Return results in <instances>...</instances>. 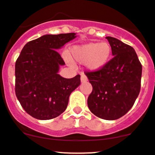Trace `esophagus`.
Returning <instances> with one entry per match:
<instances>
[{
    "mask_svg": "<svg viewBox=\"0 0 155 155\" xmlns=\"http://www.w3.org/2000/svg\"><path fill=\"white\" fill-rule=\"evenodd\" d=\"M87 80H88V79H87V76H85L84 73H82V74H81V82H86Z\"/></svg>",
    "mask_w": 155,
    "mask_h": 155,
    "instance_id": "1",
    "label": "esophagus"
}]
</instances>
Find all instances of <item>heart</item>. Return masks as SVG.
<instances>
[{"mask_svg": "<svg viewBox=\"0 0 155 155\" xmlns=\"http://www.w3.org/2000/svg\"><path fill=\"white\" fill-rule=\"evenodd\" d=\"M111 47L107 42H91L82 45L74 46L70 50V56L79 63H85L91 71L103 68L109 61Z\"/></svg>", "mask_w": 155, "mask_h": 155, "instance_id": "heart-1", "label": "heart"}]
</instances>
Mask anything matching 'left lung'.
<instances>
[{"label": "left lung", "mask_w": 155, "mask_h": 155, "mask_svg": "<svg viewBox=\"0 0 155 155\" xmlns=\"http://www.w3.org/2000/svg\"><path fill=\"white\" fill-rule=\"evenodd\" d=\"M114 58L101 70L86 72L92 85L88 106L96 117L117 120L134 104L141 88L142 67L134 48L113 37H106Z\"/></svg>", "instance_id": "left-lung-1"}]
</instances>
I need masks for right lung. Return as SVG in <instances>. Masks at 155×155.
<instances>
[{
    "instance_id": "obj_1",
    "label": "right lung",
    "mask_w": 155,
    "mask_h": 155,
    "mask_svg": "<svg viewBox=\"0 0 155 155\" xmlns=\"http://www.w3.org/2000/svg\"><path fill=\"white\" fill-rule=\"evenodd\" d=\"M76 33L45 35L23 47L15 65V93L27 114L51 120L64 112L72 91L80 85V75L66 79L58 74L65 64L58 52Z\"/></svg>"
}]
</instances>
